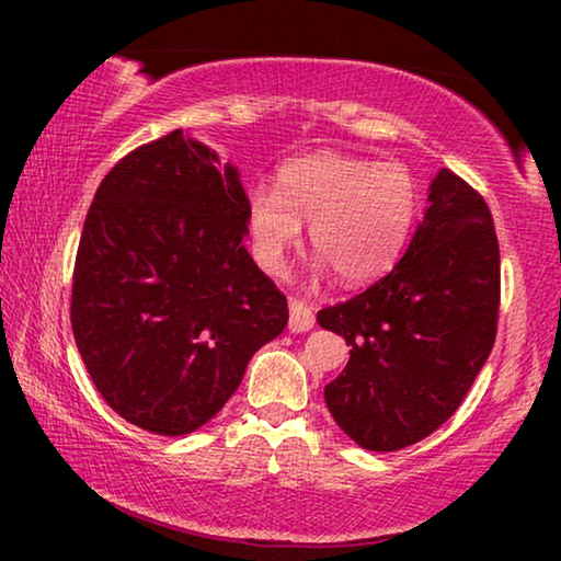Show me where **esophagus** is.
I'll list each match as a JSON object with an SVG mask.
<instances>
[{
  "instance_id": "34e87169",
  "label": "esophagus",
  "mask_w": 561,
  "mask_h": 561,
  "mask_svg": "<svg viewBox=\"0 0 561 561\" xmlns=\"http://www.w3.org/2000/svg\"><path fill=\"white\" fill-rule=\"evenodd\" d=\"M288 311H290V317H288V329L290 332H309V329L313 327V311L309 309V306H306L304 301H298V298H290L288 301Z\"/></svg>"
}]
</instances>
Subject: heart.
Listing matches in <instances>:
<instances>
[{"mask_svg":"<svg viewBox=\"0 0 561 561\" xmlns=\"http://www.w3.org/2000/svg\"><path fill=\"white\" fill-rule=\"evenodd\" d=\"M419 188L409 168L321 150L278 171V188L252 186L244 225L265 273L286 271L309 225L317 267H332L347 286L386 275L409 242Z\"/></svg>","mask_w":561,"mask_h":561,"instance_id":"1","label":"heart"}]
</instances>
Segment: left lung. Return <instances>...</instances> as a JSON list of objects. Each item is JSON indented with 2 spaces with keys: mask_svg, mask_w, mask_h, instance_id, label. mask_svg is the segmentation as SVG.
I'll return each instance as SVG.
<instances>
[{
  "mask_svg": "<svg viewBox=\"0 0 561 561\" xmlns=\"http://www.w3.org/2000/svg\"><path fill=\"white\" fill-rule=\"evenodd\" d=\"M424 219L386 278L319 311L350 344L324 388L336 426L370 451L436 432L488 363L501 304V250L488 204L447 168L428 183Z\"/></svg>",
  "mask_w": 561,
  "mask_h": 561,
  "instance_id": "8db88e82",
  "label": "left lung"
}]
</instances>
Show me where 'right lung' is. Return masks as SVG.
Segmentation results:
<instances>
[{
    "instance_id": "1",
    "label": "right lung",
    "mask_w": 561,
    "mask_h": 561,
    "mask_svg": "<svg viewBox=\"0 0 561 561\" xmlns=\"http://www.w3.org/2000/svg\"><path fill=\"white\" fill-rule=\"evenodd\" d=\"M240 171L173 129L96 188L73 271L76 347L112 411L160 436L217 416L252 355L288 324L244 250Z\"/></svg>"
}]
</instances>
